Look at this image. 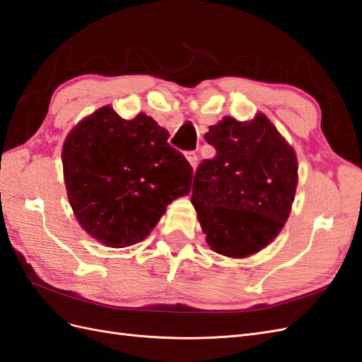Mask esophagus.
Returning a JSON list of instances; mask_svg holds the SVG:
<instances>
[{"label":"esophagus","mask_w":362,"mask_h":362,"mask_svg":"<svg viewBox=\"0 0 362 362\" xmlns=\"http://www.w3.org/2000/svg\"><path fill=\"white\" fill-rule=\"evenodd\" d=\"M185 156H187V160L189 162V165L192 166V168H196L197 163H199V157H197V154L194 153V151H187V153H185Z\"/></svg>","instance_id":"obj_1"}]
</instances>
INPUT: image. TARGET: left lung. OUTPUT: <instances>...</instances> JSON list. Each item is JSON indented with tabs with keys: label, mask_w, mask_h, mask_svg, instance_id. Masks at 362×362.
<instances>
[{
	"label": "left lung",
	"mask_w": 362,
	"mask_h": 362,
	"mask_svg": "<svg viewBox=\"0 0 362 362\" xmlns=\"http://www.w3.org/2000/svg\"><path fill=\"white\" fill-rule=\"evenodd\" d=\"M205 141L216 156L196 170L191 202L216 252L247 257L280 234L295 197L298 166L292 146L271 120L223 117Z\"/></svg>",
	"instance_id": "left-lung-1"
}]
</instances>
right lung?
Instances as JSON below:
<instances>
[{"mask_svg": "<svg viewBox=\"0 0 362 362\" xmlns=\"http://www.w3.org/2000/svg\"><path fill=\"white\" fill-rule=\"evenodd\" d=\"M170 133L141 113L132 120L102 107L64 142V180L79 225L110 247L136 245L166 206L191 189L192 166Z\"/></svg>", "mask_w": 362, "mask_h": 362, "instance_id": "add662e5", "label": "right lung"}]
</instances>
